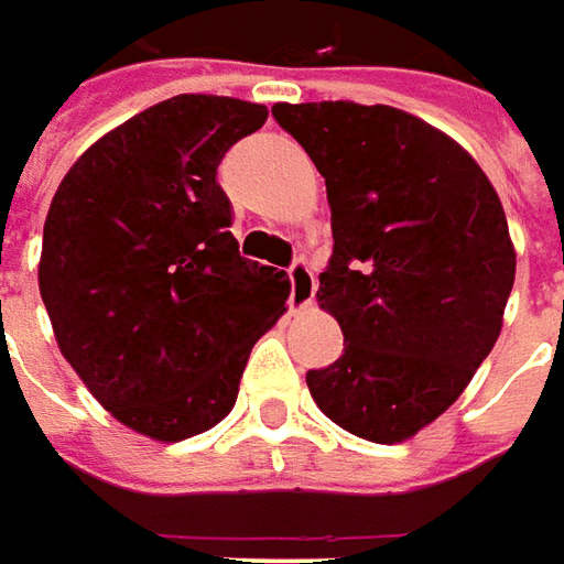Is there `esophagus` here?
Masks as SVG:
<instances>
[{
  "instance_id": "esophagus-1",
  "label": "esophagus",
  "mask_w": 564,
  "mask_h": 564,
  "mask_svg": "<svg viewBox=\"0 0 564 564\" xmlns=\"http://www.w3.org/2000/svg\"><path fill=\"white\" fill-rule=\"evenodd\" d=\"M291 279V310H306L315 301V275L303 261H297L289 270Z\"/></svg>"
}]
</instances>
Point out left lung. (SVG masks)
<instances>
[{
    "label": "left lung",
    "instance_id": "8db88e82",
    "mask_svg": "<svg viewBox=\"0 0 564 564\" xmlns=\"http://www.w3.org/2000/svg\"><path fill=\"white\" fill-rule=\"evenodd\" d=\"M273 118L325 175L334 230L315 297L343 355L306 373L310 394L355 437L410 441L501 334L517 275L505 206L480 163L410 111L275 102Z\"/></svg>",
    "mask_w": 564,
    "mask_h": 564
}]
</instances>
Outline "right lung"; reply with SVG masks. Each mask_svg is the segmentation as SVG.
<instances>
[{
	"label": "right lung",
	"instance_id": "add662e5",
	"mask_svg": "<svg viewBox=\"0 0 564 564\" xmlns=\"http://www.w3.org/2000/svg\"><path fill=\"white\" fill-rule=\"evenodd\" d=\"M267 106L182 94L99 135L51 199L39 291L63 358L121 425L178 443L234 410L291 282L239 258L225 151Z\"/></svg>",
	"mask_w": 564,
	"mask_h": 564
}]
</instances>
